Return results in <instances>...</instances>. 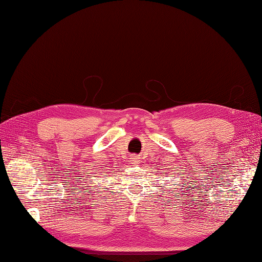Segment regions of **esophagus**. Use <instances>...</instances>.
<instances>
[{"mask_svg": "<svg viewBox=\"0 0 262 262\" xmlns=\"http://www.w3.org/2000/svg\"><path fill=\"white\" fill-rule=\"evenodd\" d=\"M131 162H132V163H135V164H137V163L139 162V158H138L137 156H133V157H131Z\"/></svg>", "mask_w": 262, "mask_h": 262, "instance_id": "esophagus-1", "label": "esophagus"}]
</instances>
